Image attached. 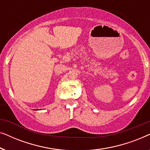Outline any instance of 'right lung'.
Returning a JSON list of instances; mask_svg holds the SVG:
<instances>
[{
	"mask_svg": "<svg viewBox=\"0 0 150 150\" xmlns=\"http://www.w3.org/2000/svg\"><path fill=\"white\" fill-rule=\"evenodd\" d=\"M35 110H36V109H35Z\"/></svg>",
	"mask_w": 150,
	"mask_h": 150,
	"instance_id": "add662e5",
	"label": "right lung"
}]
</instances>
